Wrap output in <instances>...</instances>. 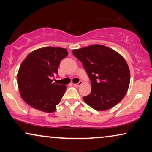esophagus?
Instances as JSON below:
<instances>
[{
	"mask_svg": "<svg viewBox=\"0 0 152 152\" xmlns=\"http://www.w3.org/2000/svg\"><path fill=\"white\" fill-rule=\"evenodd\" d=\"M82 83H83V82H82L81 81H78V83H74V85L75 86H80Z\"/></svg>",
	"mask_w": 152,
	"mask_h": 152,
	"instance_id": "1",
	"label": "esophagus"
}]
</instances>
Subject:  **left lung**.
<instances>
[{
	"label": "left lung",
	"instance_id": "1",
	"mask_svg": "<svg viewBox=\"0 0 152 152\" xmlns=\"http://www.w3.org/2000/svg\"><path fill=\"white\" fill-rule=\"evenodd\" d=\"M72 53L82 63L91 83V91L83 97L84 102L97 111L108 110L121 102L130 82L129 69L122 56L99 44Z\"/></svg>",
	"mask_w": 152,
	"mask_h": 152
}]
</instances>
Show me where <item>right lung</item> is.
Returning a JSON list of instances; mask_svg holds the SVG:
<instances>
[{
	"mask_svg": "<svg viewBox=\"0 0 152 152\" xmlns=\"http://www.w3.org/2000/svg\"><path fill=\"white\" fill-rule=\"evenodd\" d=\"M68 56L62 48L44 47L32 51L22 62L18 72L20 96L31 107L52 113L66 92V87L53 82L61 61Z\"/></svg>",
	"mask_w": 152,
	"mask_h": 152,
	"instance_id": "1",
	"label": "right lung"
}]
</instances>
